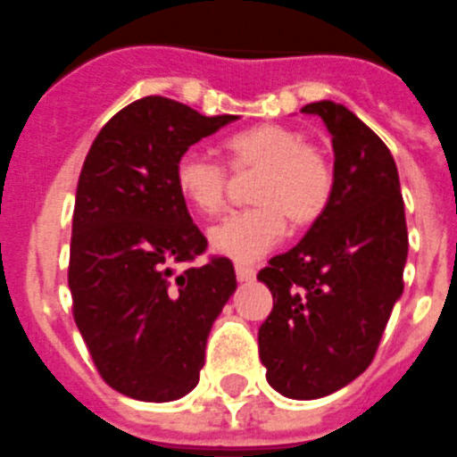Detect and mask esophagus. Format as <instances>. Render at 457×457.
I'll return each instance as SVG.
<instances>
[{
	"label": "esophagus",
	"instance_id": "obj_1",
	"mask_svg": "<svg viewBox=\"0 0 457 457\" xmlns=\"http://www.w3.org/2000/svg\"><path fill=\"white\" fill-rule=\"evenodd\" d=\"M236 276H238L240 283H247V280L254 278V269L247 264H236Z\"/></svg>",
	"mask_w": 457,
	"mask_h": 457
}]
</instances>
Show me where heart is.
Returning a JSON list of instances; mask_svg holds the SVG:
<instances>
[{
  "mask_svg": "<svg viewBox=\"0 0 457 457\" xmlns=\"http://www.w3.org/2000/svg\"><path fill=\"white\" fill-rule=\"evenodd\" d=\"M233 174L254 171L250 200L257 205L231 212L212 226V250L236 262H254L276 247L287 231L316 224L332 200L335 165L323 148L306 144L299 129L286 125H254L224 141ZM174 186L193 212L217 214L226 203L228 171L217 160L186 151L174 165Z\"/></svg>",
  "mask_w": 457,
  "mask_h": 457,
  "instance_id": "obj_1",
  "label": "heart"
}]
</instances>
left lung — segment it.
I'll return each mask as SVG.
<instances>
[{"mask_svg": "<svg viewBox=\"0 0 457 457\" xmlns=\"http://www.w3.org/2000/svg\"><path fill=\"white\" fill-rule=\"evenodd\" d=\"M332 134L335 191L326 214L257 273L273 295L259 328L269 385L320 399L359 378L403 292L408 228L396 162L385 141L332 101L302 108Z\"/></svg>", "mask_w": 457, "mask_h": 457, "instance_id": "left-lung-1", "label": "left lung"}]
</instances>
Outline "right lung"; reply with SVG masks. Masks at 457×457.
I'll use <instances>...</instances> for the list:
<instances>
[{
	"mask_svg": "<svg viewBox=\"0 0 457 457\" xmlns=\"http://www.w3.org/2000/svg\"><path fill=\"white\" fill-rule=\"evenodd\" d=\"M233 120L165 96L138 98L105 122L79 171L72 316L98 375L131 399L162 403L198 385L212 323L236 292L226 257L174 273L207 250L174 186V165Z\"/></svg>",
	"mask_w": 457,
	"mask_h": 457,
	"instance_id": "right-lung-1",
	"label": "right lung"
}]
</instances>
